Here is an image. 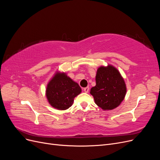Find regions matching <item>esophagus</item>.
<instances>
[{
  "label": "esophagus",
  "mask_w": 160,
  "mask_h": 160,
  "mask_svg": "<svg viewBox=\"0 0 160 160\" xmlns=\"http://www.w3.org/2000/svg\"><path fill=\"white\" fill-rule=\"evenodd\" d=\"M89 88H88V87H87V88H84V91H85V93H88V92H89Z\"/></svg>",
  "instance_id": "1"
}]
</instances>
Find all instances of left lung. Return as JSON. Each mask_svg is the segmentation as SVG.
Instances as JSON below:
<instances>
[{
  "label": "left lung",
  "instance_id": "left-lung-1",
  "mask_svg": "<svg viewBox=\"0 0 160 160\" xmlns=\"http://www.w3.org/2000/svg\"><path fill=\"white\" fill-rule=\"evenodd\" d=\"M96 85L90 90L95 104L104 111L118 108L126 95L127 88L123 77L111 65L100 66L95 76Z\"/></svg>",
  "mask_w": 160,
  "mask_h": 160
}]
</instances>
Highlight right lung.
Masks as SVG:
<instances>
[{
	"label": "right lung",
	"instance_id": "1",
	"mask_svg": "<svg viewBox=\"0 0 160 160\" xmlns=\"http://www.w3.org/2000/svg\"><path fill=\"white\" fill-rule=\"evenodd\" d=\"M81 93L78 85L66 72L56 71L48 83L45 95L53 108L66 110L73 103L75 97Z\"/></svg>",
	"mask_w": 160,
	"mask_h": 160
}]
</instances>
